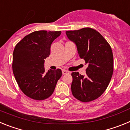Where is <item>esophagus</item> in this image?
Segmentation results:
<instances>
[{"label": "esophagus", "instance_id": "esophagus-1", "mask_svg": "<svg viewBox=\"0 0 130 130\" xmlns=\"http://www.w3.org/2000/svg\"><path fill=\"white\" fill-rule=\"evenodd\" d=\"M69 72H68L67 70H62V74L63 75H66V74H67V73H68Z\"/></svg>", "mask_w": 130, "mask_h": 130}]
</instances>
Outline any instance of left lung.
<instances>
[{
	"label": "left lung",
	"instance_id": "left-lung-1",
	"mask_svg": "<svg viewBox=\"0 0 130 130\" xmlns=\"http://www.w3.org/2000/svg\"><path fill=\"white\" fill-rule=\"evenodd\" d=\"M69 40L76 45L81 58L88 67L85 75L72 72V94L83 102L94 100L106 90L113 73V55L111 46L96 30L83 28L66 32Z\"/></svg>",
	"mask_w": 130,
	"mask_h": 130
}]
</instances>
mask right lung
Returning a JSON list of instances; mask_svg holds the SVG:
<instances>
[{
	"label": "right lung",
	"mask_w": 130,
	"mask_h": 130,
	"mask_svg": "<svg viewBox=\"0 0 130 130\" xmlns=\"http://www.w3.org/2000/svg\"><path fill=\"white\" fill-rule=\"evenodd\" d=\"M60 31H35L25 36L15 47L12 69L19 88L26 96L43 100L51 96L62 76L60 69L45 72L44 60Z\"/></svg>",
	"instance_id": "1"
}]
</instances>
